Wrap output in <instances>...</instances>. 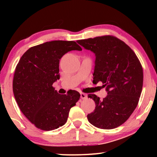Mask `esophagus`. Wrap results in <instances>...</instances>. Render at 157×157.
<instances>
[{
  "mask_svg": "<svg viewBox=\"0 0 157 157\" xmlns=\"http://www.w3.org/2000/svg\"><path fill=\"white\" fill-rule=\"evenodd\" d=\"M81 98H82V99H86V98H87V95L86 94L81 93Z\"/></svg>",
  "mask_w": 157,
  "mask_h": 157,
  "instance_id": "1",
  "label": "esophagus"
}]
</instances>
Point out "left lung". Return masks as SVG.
I'll list each match as a JSON object with an SVG mask.
<instances>
[{
  "label": "left lung",
  "instance_id": "1",
  "mask_svg": "<svg viewBox=\"0 0 157 157\" xmlns=\"http://www.w3.org/2000/svg\"><path fill=\"white\" fill-rule=\"evenodd\" d=\"M95 54L93 83H103L107 95L103 100L95 94L88 97L95 101L87 119L96 127L111 129L127 120L138 104L143 86V69L129 46L111 36L76 41Z\"/></svg>",
  "mask_w": 157,
  "mask_h": 157
}]
</instances>
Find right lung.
I'll use <instances>...</instances> for the list:
<instances>
[{
	"label": "right lung",
	"instance_id": "right-lung-1",
	"mask_svg": "<svg viewBox=\"0 0 157 157\" xmlns=\"http://www.w3.org/2000/svg\"><path fill=\"white\" fill-rule=\"evenodd\" d=\"M75 41L53 40L31 47L17 64L13 91L19 108L36 127L56 129L66 123L80 94H59L53 83L60 78L59 61L68 51H81Z\"/></svg>",
	"mask_w": 157,
	"mask_h": 157
}]
</instances>
